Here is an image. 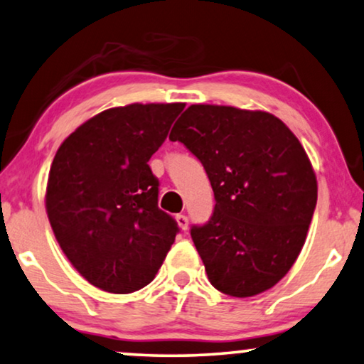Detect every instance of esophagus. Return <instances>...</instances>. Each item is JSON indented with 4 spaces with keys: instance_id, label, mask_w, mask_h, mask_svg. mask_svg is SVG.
<instances>
[{
    "instance_id": "1",
    "label": "esophagus",
    "mask_w": 364,
    "mask_h": 364,
    "mask_svg": "<svg viewBox=\"0 0 364 364\" xmlns=\"http://www.w3.org/2000/svg\"><path fill=\"white\" fill-rule=\"evenodd\" d=\"M176 221H177L178 228H181V230L186 231V230L188 228V218L186 217V215H177V217H176Z\"/></svg>"
}]
</instances>
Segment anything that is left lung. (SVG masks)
Masks as SVG:
<instances>
[{"instance_id": "obj_1", "label": "left lung", "mask_w": 364, "mask_h": 364, "mask_svg": "<svg viewBox=\"0 0 364 364\" xmlns=\"http://www.w3.org/2000/svg\"><path fill=\"white\" fill-rule=\"evenodd\" d=\"M169 139L197 156L217 200L208 223L191 230L212 286L231 297L276 286L317 205V177L296 134L267 112L191 105Z\"/></svg>"}]
</instances>
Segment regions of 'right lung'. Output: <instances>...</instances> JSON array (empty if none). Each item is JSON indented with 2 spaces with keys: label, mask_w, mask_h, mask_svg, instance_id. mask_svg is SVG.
Instances as JSON below:
<instances>
[{
  "label": "right lung",
  "mask_w": 364,
  "mask_h": 364,
  "mask_svg": "<svg viewBox=\"0 0 364 364\" xmlns=\"http://www.w3.org/2000/svg\"><path fill=\"white\" fill-rule=\"evenodd\" d=\"M186 103L105 109L60 144L46 188L57 243L92 286L139 291L156 277L178 226L157 207L151 156Z\"/></svg>",
  "instance_id": "1"
}]
</instances>
